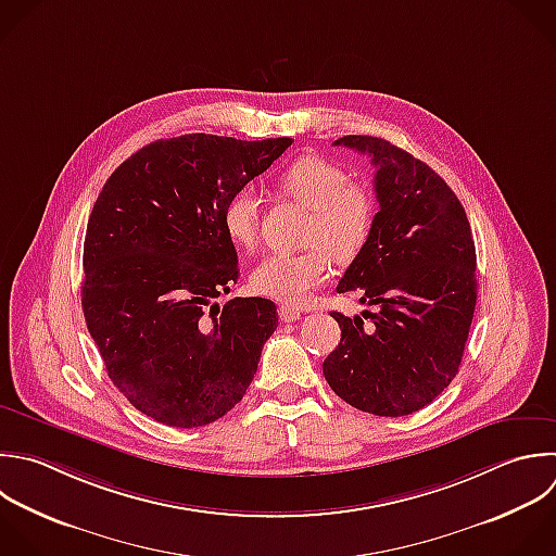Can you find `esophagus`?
<instances>
[{
    "label": "esophagus",
    "instance_id": "esophagus-1",
    "mask_svg": "<svg viewBox=\"0 0 556 556\" xmlns=\"http://www.w3.org/2000/svg\"><path fill=\"white\" fill-rule=\"evenodd\" d=\"M278 315H280V319L285 321V324H291V321H298L300 317H302V313L298 311V308H293V306H289V304H282L280 308H278Z\"/></svg>",
    "mask_w": 556,
    "mask_h": 556
}]
</instances>
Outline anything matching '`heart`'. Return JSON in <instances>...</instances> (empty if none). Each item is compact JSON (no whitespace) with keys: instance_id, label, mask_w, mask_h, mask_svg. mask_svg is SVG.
I'll return each mask as SVG.
<instances>
[{"instance_id":"1","label":"heart","mask_w":556,"mask_h":556,"mask_svg":"<svg viewBox=\"0 0 556 556\" xmlns=\"http://www.w3.org/2000/svg\"><path fill=\"white\" fill-rule=\"evenodd\" d=\"M282 193L311 208L304 252L267 254L252 271V287L267 298L304 304L332 269V258L352 263L367 245L376 224V198L350 182V174L324 156L304 154L278 176ZM261 200L252 189H239L224 208V230L239 248L258 241Z\"/></svg>"}]
</instances>
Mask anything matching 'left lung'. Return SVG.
<instances>
[{
	"instance_id": "1",
	"label": "left lung",
	"mask_w": 556,
	"mask_h": 556,
	"mask_svg": "<svg viewBox=\"0 0 556 556\" xmlns=\"http://www.w3.org/2000/svg\"><path fill=\"white\" fill-rule=\"evenodd\" d=\"M334 146L369 154L380 211L337 291L376 311L332 313L339 345L324 361L330 389L358 410L410 415L456 376L476 308V248L454 191L397 146L348 135Z\"/></svg>"
}]
</instances>
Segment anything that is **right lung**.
Listing matches in <instances>:
<instances>
[{
    "label": "right lung",
    "mask_w": 556,
    "mask_h": 556,
    "mask_svg": "<svg viewBox=\"0 0 556 556\" xmlns=\"http://www.w3.org/2000/svg\"><path fill=\"white\" fill-rule=\"evenodd\" d=\"M291 143L161 139L124 161L98 195L83 258L87 328L113 384L161 424L219 419L256 374L278 313L265 298L213 304L239 278L224 208Z\"/></svg>",
    "instance_id": "right-lung-1"
}]
</instances>
